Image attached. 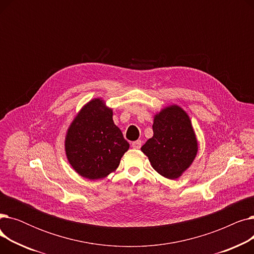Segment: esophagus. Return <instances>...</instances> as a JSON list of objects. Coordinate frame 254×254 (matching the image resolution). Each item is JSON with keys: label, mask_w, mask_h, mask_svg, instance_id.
Masks as SVG:
<instances>
[{"label": "esophagus", "mask_w": 254, "mask_h": 254, "mask_svg": "<svg viewBox=\"0 0 254 254\" xmlns=\"http://www.w3.org/2000/svg\"><path fill=\"white\" fill-rule=\"evenodd\" d=\"M141 145H142V141L141 140H137V141L131 143V146H132V148H134V149H140L141 148Z\"/></svg>", "instance_id": "34e87169"}]
</instances>
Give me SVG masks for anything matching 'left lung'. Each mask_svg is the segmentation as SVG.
I'll list each match as a JSON object with an SVG mask.
<instances>
[{
	"instance_id": "1",
	"label": "left lung",
	"mask_w": 254,
	"mask_h": 254,
	"mask_svg": "<svg viewBox=\"0 0 254 254\" xmlns=\"http://www.w3.org/2000/svg\"><path fill=\"white\" fill-rule=\"evenodd\" d=\"M153 118V136L141 150L159 175L177 179L190 167L197 154L191 120L178 105L165 107Z\"/></svg>"
}]
</instances>
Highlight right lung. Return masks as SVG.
<instances>
[{"mask_svg":"<svg viewBox=\"0 0 254 254\" xmlns=\"http://www.w3.org/2000/svg\"><path fill=\"white\" fill-rule=\"evenodd\" d=\"M129 144L114 125L113 110L96 98L86 103L66 130L64 151L76 173L98 180L114 172Z\"/></svg>","mask_w":254,"mask_h":254,"instance_id":"right-lung-1","label":"right lung"}]
</instances>
